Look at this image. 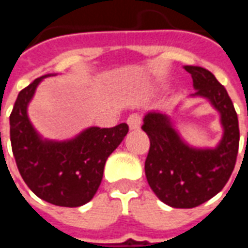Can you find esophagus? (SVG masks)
<instances>
[{"mask_svg":"<svg viewBox=\"0 0 248 248\" xmlns=\"http://www.w3.org/2000/svg\"><path fill=\"white\" fill-rule=\"evenodd\" d=\"M142 124V117L140 114H131L127 118V124H129L130 130H138Z\"/></svg>","mask_w":248,"mask_h":248,"instance_id":"34e87169","label":"esophagus"}]
</instances>
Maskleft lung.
Returning <instances> with one entry per match:
<instances>
[{"mask_svg":"<svg viewBox=\"0 0 248 248\" xmlns=\"http://www.w3.org/2000/svg\"><path fill=\"white\" fill-rule=\"evenodd\" d=\"M185 70L191 74L197 90L192 97L207 98L220 114L223 137L215 149L190 147L169 115L146 114L142 130L150 140L146 178L156 197L175 208L197 207L217 195L234 171L239 149L238 115L224 86L203 67L185 66Z\"/></svg>","mask_w":248,"mask_h":248,"instance_id":"8db88e82","label":"left lung"}]
</instances>
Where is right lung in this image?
I'll return each instance as SVG.
<instances>
[{
	"instance_id": "1",
	"label": "right lung",
	"mask_w": 248,
	"mask_h": 248,
	"mask_svg": "<svg viewBox=\"0 0 248 248\" xmlns=\"http://www.w3.org/2000/svg\"><path fill=\"white\" fill-rule=\"evenodd\" d=\"M49 76L37 78L19 92L10 114L12 150L21 177L37 197L56 206L78 207L95 195L106 159L124 140L129 126L89 127L63 142L42 140L26 110L38 83Z\"/></svg>"
}]
</instances>
